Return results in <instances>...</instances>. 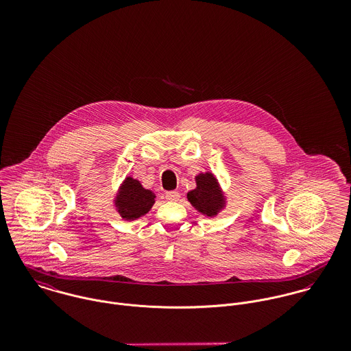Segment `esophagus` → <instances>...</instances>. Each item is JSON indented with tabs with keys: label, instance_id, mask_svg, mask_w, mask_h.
Listing matches in <instances>:
<instances>
[{
	"label": "esophagus",
	"instance_id": "1",
	"mask_svg": "<svg viewBox=\"0 0 351 351\" xmlns=\"http://www.w3.org/2000/svg\"><path fill=\"white\" fill-rule=\"evenodd\" d=\"M165 197H166V200L167 201H178L181 196H180V193H178V192L173 191V192H167Z\"/></svg>",
	"mask_w": 351,
	"mask_h": 351
}]
</instances>
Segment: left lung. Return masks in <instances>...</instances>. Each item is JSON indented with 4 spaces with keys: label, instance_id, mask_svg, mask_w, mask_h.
Wrapping results in <instances>:
<instances>
[{
    "label": "left lung",
    "instance_id": "left-lung-1",
    "mask_svg": "<svg viewBox=\"0 0 351 351\" xmlns=\"http://www.w3.org/2000/svg\"><path fill=\"white\" fill-rule=\"evenodd\" d=\"M196 189L188 193V200L202 215L208 217L216 216L226 205L217 180L212 173H200L196 176Z\"/></svg>",
    "mask_w": 351,
    "mask_h": 351
}]
</instances>
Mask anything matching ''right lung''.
Listing matches in <instances>:
<instances>
[{
  "label": "right lung",
  "instance_id": "right-lung-1",
  "mask_svg": "<svg viewBox=\"0 0 351 351\" xmlns=\"http://www.w3.org/2000/svg\"><path fill=\"white\" fill-rule=\"evenodd\" d=\"M155 202V195L145 189L138 180L127 177L114 197V206L125 220H135L146 215Z\"/></svg>",
  "mask_w": 351,
  "mask_h": 351
}]
</instances>
